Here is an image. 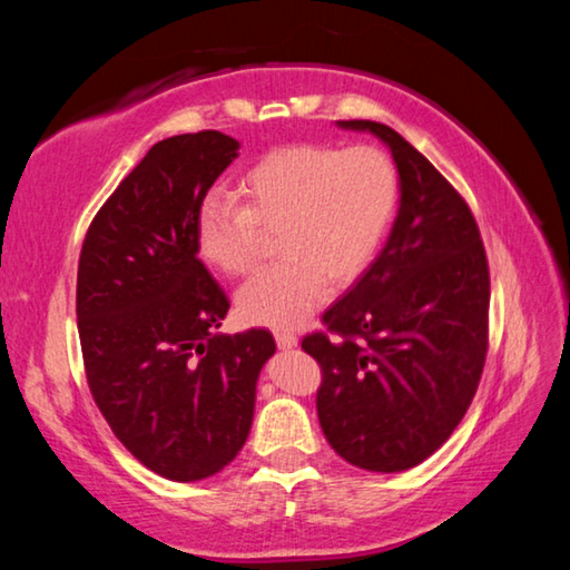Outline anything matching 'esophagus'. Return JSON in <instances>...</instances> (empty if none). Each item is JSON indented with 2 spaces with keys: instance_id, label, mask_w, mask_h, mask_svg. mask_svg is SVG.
<instances>
[{
  "instance_id": "esophagus-1",
  "label": "esophagus",
  "mask_w": 570,
  "mask_h": 570,
  "mask_svg": "<svg viewBox=\"0 0 570 570\" xmlns=\"http://www.w3.org/2000/svg\"><path fill=\"white\" fill-rule=\"evenodd\" d=\"M276 344H278V350H294L298 340L292 332H276Z\"/></svg>"
}]
</instances>
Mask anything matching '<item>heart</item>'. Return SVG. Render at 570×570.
Segmentation results:
<instances>
[{"label": "heart", "instance_id": "b5f03b06", "mask_svg": "<svg viewBox=\"0 0 570 570\" xmlns=\"http://www.w3.org/2000/svg\"><path fill=\"white\" fill-rule=\"evenodd\" d=\"M238 196L244 208L220 196L200 204L196 254L220 274L244 276L262 256V234L282 230L284 262L250 278L236 304L248 324L294 330L332 284L350 286L370 268L397 214L400 178L374 146L296 142L256 160L238 178Z\"/></svg>", "mask_w": 570, "mask_h": 570}]
</instances>
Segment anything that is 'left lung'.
<instances>
[{
  "instance_id": "left-lung-1",
  "label": "left lung",
  "mask_w": 570,
  "mask_h": 570,
  "mask_svg": "<svg viewBox=\"0 0 570 570\" xmlns=\"http://www.w3.org/2000/svg\"><path fill=\"white\" fill-rule=\"evenodd\" d=\"M372 132L400 173L387 244L324 312L336 336H304L322 364L316 412L350 465L402 472L445 442L475 397L488 354L490 276L465 200L390 125L340 120Z\"/></svg>"
}]
</instances>
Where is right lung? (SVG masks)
Listing matches in <instances>:
<instances>
[{"label":"right lung","instance_id":"add662e5","mask_svg":"<svg viewBox=\"0 0 570 570\" xmlns=\"http://www.w3.org/2000/svg\"><path fill=\"white\" fill-rule=\"evenodd\" d=\"M218 130L153 146L92 218L77 268V330L102 417L148 470L216 475L250 432L272 332L218 334L228 298L196 254L208 188L238 156Z\"/></svg>","mask_w":570,"mask_h":570}]
</instances>
